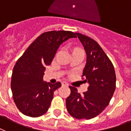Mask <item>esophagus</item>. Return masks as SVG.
I'll return each mask as SVG.
<instances>
[{
  "mask_svg": "<svg viewBox=\"0 0 131 131\" xmlns=\"http://www.w3.org/2000/svg\"><path fill=\"white\" fill-rule=\"evenodd\" d=\"M62 85H66V86H68V83H66V81H63V82H62Z\"/></svg>",
  "mask_w": 131,
  "mask_h": 131,
  "instance_id": "1",
  "label": "esophagus"
}]
</instances>
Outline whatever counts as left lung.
Listing matches in <instances>:
<instances>
[{"label":"left lung","instance_id":"1","mask_svg":"<svg viewBox=\"0 0 131 131\" xmlns=\"http://www.w3.org/2000/svg\"><path fill=\"white\" fill-rule=\"evenodd\" d=\"M77 36L86 53V63L82 77L89 85L83 95L73 86H69L70 95L66 101L70 115L79 119H90L106 108L116 88L114 66L98 43L80 33Z\"/></svg>","mask_w":131,"mask_h":131}]
</instances>
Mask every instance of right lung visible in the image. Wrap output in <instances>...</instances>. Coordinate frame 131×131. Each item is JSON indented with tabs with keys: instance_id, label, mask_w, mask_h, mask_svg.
Returning <instances> with one entry per match:
<instances>
[{
	"instance_id": "right-lung-1",
	"label": "right lung",
	"mask_w": 131,
	"mask_h": 131,
	"mask_svg": "<svg viewBox=\"0 0 131 131\" xmlns=\"http://www.w3.org/2000/svg\"><path fill=\"white\" fill-rule=\"evenodd\" d=\"M76 37L70 31L44 32L18 59L12 72L11 89L16 106L25 115L37 117L48 111L54 92L61 83L43 81L46 66L51 64L62 43Z\"/></svg>"
}]
</instances>
